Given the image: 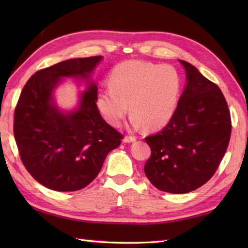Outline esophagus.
<instances>
[{"label": "esophagus", "mask_w": 248, "mask_h": 248, "mask_svg": "<svg viewBox=\"0 0 248 248\" xmlns=\"http://www.w3.org/2000/svg\"><path fill=\"white\" fill-rule=\"evenodd\" d=\"M136 138L132 135H125L124 139V143H132V141H135Z\"/></svg>", "instance_id": "esophagus-1"}]
</instances>
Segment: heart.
Here are the masks:
<instances>
[{
	"instance_id": "b5f03b06",
	"label": "heart",
	"mask_w": 248,
	"mask_h": 248,
	"mask_svg": "<svg viewBox=\"0 0 248 248\" xmlns=\"http://www.w3.org/2000/svg\"><path fill=\"white\" fill-rule=\"evenodd\" d=\"M109 89L101 92L98 107L109 124L118 125L128 112L133 128L157 130L166 125L178 107L181 77L175 67L127 61L109 73Z\"/></svg>"
}]
</instances>
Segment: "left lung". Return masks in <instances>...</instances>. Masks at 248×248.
<instances>
[{
	"label": "left lung",
	"mask_w": 248,
	"mask_h": 248,
	"mask_svg": "<svg viewBox=\"0 0 248 248\" xmlns=\"http://www.w3.org/2000/svg\"><path fill=\"white\" fill-rule=\"evenodd\" d=\"M187 84L166 127L147 136L151 149L144 170L163 192L184 194L207 183L217 171L230 140L231 117L219 87L180 61Z\"/></svg>",
	"instance_id": "left-lung-1"
}]
</instances>
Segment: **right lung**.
I'll return each mask as SVG.
<instances>
[{
  "label": "right lung",
  "mask_w": 248,
  "mask_h": 248,
  "mask_svg": "<svg viewBox=\"0 0 248 248\" xmlns=\"http://www.w3.org/2000/svg\"><path fill=\"white\" fill-rule=\"evenodd\" d=\"M101 59L68 60L38 70L26 82L16 105L14 135L20 159L36 181L53 191L87 186L124 138L100 115L93 82L75 112L65 115L52 103V92L62 78H86Z\"/></svg>",
  "instance_id": "add662e5"
}]
</instances>
